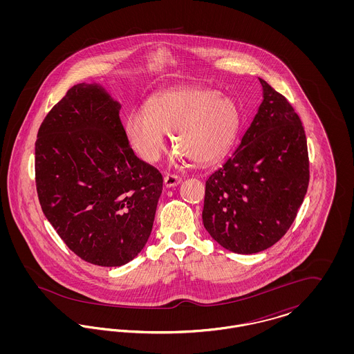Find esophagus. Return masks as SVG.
I'll return each mask as SVG.
<instances>
[{"label": "esophagus", "instance_id": "esophagus-1", "mask_svg": "<svg viewBox=\"0 0 354 354\" xmlns=\"http://www.w3.org/2000/svg\"><path fill=\"white\" fill-rule=\"evenodd\" d=\"M180 182H182V179H180L178 175H174V174H167V175H165V178H163V183H165V185H166L167 188L175 187V185H179Z\"/></svg>", "mask_w": 354, "mask_h": 354}]
</instances>
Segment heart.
Returning a JSON list of instances; mask_svg holds the SVG:
<instances>
[{
	"instance_id": "1",
	"label": "heart",
	"mask_w": 354,
	"mask_h": 354,
	"mask_svg": "<svg viewBox=\"0 0 354 354\" xmlns=\"http://www.w3.org/2000/svg\"><path fill=\"white\" fill-rule=\"evenodd\" d=\"M239 127L235 102L201 86L159 93L147 101L145 110H131L124 123L131 147L150 163L166 150L169 131L179 162L212 163L230 149Z\"/></svg>"
}]
</instances>
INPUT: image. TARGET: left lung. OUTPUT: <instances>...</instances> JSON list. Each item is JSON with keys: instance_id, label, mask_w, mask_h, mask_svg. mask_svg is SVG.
<instances>
[{"instance_id": "obj_1", "label": "left lung", "mask_w": 354, "mask_h": 354, "mask_svg": "<svg viewBox=\"0 0 354 354\" xmlns=\"http://www.w3.org/2000/svg\"><path fill=\"white\" fill-rule=\"evenodd\" d=\"M259 81L263 102L232 156L207 179L202 215L211 237L241 254L286 235L309 183L303 123L284 95Z\"/></svg>"}]
</instances>
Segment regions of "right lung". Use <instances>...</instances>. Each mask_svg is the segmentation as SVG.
I'll return each mask as SVG.
<instances>
[{"instance_id": "1", "label": "right lung", "mask_w": 354, "mask_h": 354, "mask_svg": "<svg viewBox=\"0 0 354 354\" xmlns=\"http://www.w3.org/2000/svg\"><path fill=\"white\" fill-rule=\"evenodd\" d=\"M119 110L102 84H75L35 142L46 219L73 252L101 267H120L143 250L163 188L162 174L130 147Z\"/></svg>"}]
</instances>
